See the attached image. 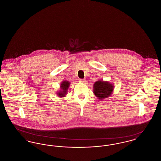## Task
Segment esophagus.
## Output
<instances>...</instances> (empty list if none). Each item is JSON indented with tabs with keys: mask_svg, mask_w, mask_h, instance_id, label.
<instances>
[{
	"mask_svg": "<svg viewBox=\"0 0 161 161\" xmlns=\"http://www.w3.org/2000/svg\"><path fill=\"white\" fill-rule=\"evenodd\" d=\"M79 81H80V83H84L86 81H85L84 79H80V80H79Z\"/></svg>",
	"mask_w": 161,
	"mask_h": 161,
	"instance_id": "34e87169",
	"label": "esophagus"
}]
</instances>
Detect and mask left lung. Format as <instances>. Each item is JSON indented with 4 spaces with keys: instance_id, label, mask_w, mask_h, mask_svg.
Returning a JSON list of instances; mask_svg holds the SVG:
<instances>
[{
    "instance_id": "left-lung-1",
    "label": "left lung",
    "mask_w": 161,
    "mask_h": 161,
    "mask_svg": "<svg viewBox=\"0 0 161 161\" xmlns=\"http://www.w3.org/2000/svg\"><path fill=\"white\" fill-rule=\"evenodd\" d=\"M114 89V86L108 81L98 80L93 84V93L100 100L110 97Z\"/></svg>"
}]
</instances>
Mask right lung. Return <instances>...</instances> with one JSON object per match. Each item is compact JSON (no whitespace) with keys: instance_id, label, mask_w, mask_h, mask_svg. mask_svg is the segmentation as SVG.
I'll return each instance as SVG.
<instances>
[{"instance_id":"add662e5","label":"right lung","mask_w":161,"mask_h":161,"mask_svg":"<svg viewBox=\"0 0 161 161\" xmlns=\"http://www.w3.org/2000/svg\"><path fill=\"white\" fill-rule=\"evenodd\" d=\"M70 82L68 81H63L60 84V90L57 93L58 97H64L68 93V91L69 88Z\"/></svg>"}]
</instances>
